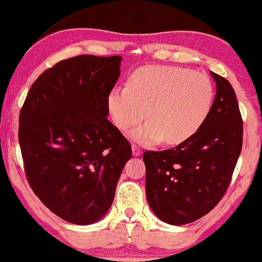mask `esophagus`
Masks as SVG:
<instances>
[{
    "instance_id": "obj_1",
    "label": "esophagus",
    "mask_w": 262,
    "mask_h": 262,
    "mask_svg": "<svg viewBox=\"0 0 262 262\" xmlns=\"http://www.w3.org/2000/svg\"><path fill=\"white\" fill-rule=\"evenodd\" d=\"M132 154L133 156H140L141 155V148L137 145H132Z\"/></svg>"
}]
</instances>
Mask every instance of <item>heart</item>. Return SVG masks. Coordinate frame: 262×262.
<instances>
[{"instance_id":"b5f03b06","label":"heart","mask_w":262,"mask_h":262,"mask_svg":"<svg viewBox=\"0 0 262 262\" xmlns=\"http://www.w3.org/2000/svg\"><path fill=\"white\" fill-rule=\"evenodd\" d=\"M213 99V84L202 72L173 66H147L131 74L129 84L115 87L107 96L114 124L132 131L133 140L150 145L164 139L176 145L192 137L204 124ZM147 112H145V110Z\"/></svg>"}]
</instances>
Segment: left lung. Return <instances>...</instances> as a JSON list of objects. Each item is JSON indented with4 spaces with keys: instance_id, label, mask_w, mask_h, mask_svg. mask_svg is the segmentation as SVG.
Segmentation results:
<instances>
[{
    "instance_id": "8db88e82",
    "label": "left lung",
    "mask_w": 262,
    "mask_h": 262,
    "mask_svg": "<svg viewBox=\"0 0 262 262\" xmlns=\"http://www.w3.org/2000/svg\"><path fill=\"white\" fill-rule=\"evenodd\" d=\"M211 76L216 96L200 129L174 148L143 152L148 204L170 225L192 223L215 208L241 154L243 121L235 92L225 78Z\"/></svg>"
}]
</instances>
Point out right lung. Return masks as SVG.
<instances>
[{
  "instance_id": "right-lung-1",
  "label": "right lung",
  "mask_w": 262,
  "mask_h": 262,
  "mask_svg": "<svg viewBox=\"0 0 262 262\" xmlns=\"http://www.w3.org/2000/svg\"><path fill=\"white\" fill-rule=\"evenodd\" d=\"M122 57L79 55L37 78L19 116V143L30 188L66 222L99 221L114 200L132 156L130 142L107 120V96Z\"/></svg>"
}]
</instances>
